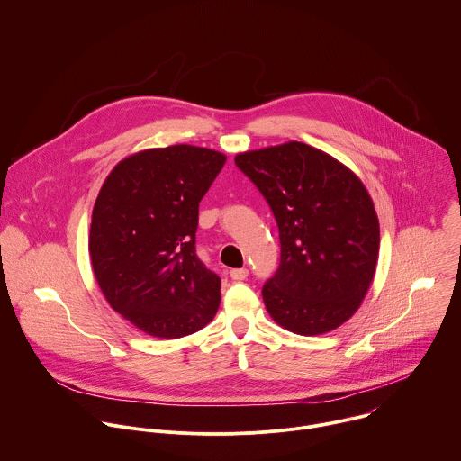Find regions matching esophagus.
Masks as SVG:
<instances>
[{
  "mask_svg": "<svg viewBox=\"0 0 461 461\" xmlns=\"http://www.w3.org/2000/svg\"><path fill=\"white\" fill-rule=\"evenodd\" d=\"M229 274H230V277H232L234 281H245V279L249 277V270H247V268H234V270H230Z\"/></svg>",
  "mask_w": 461,
  "mask_h": 461,
  "instance_id": "1",
  "label": "esophagus"
}]
</instances>
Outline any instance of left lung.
<instances>
[{
	"label": "left lung",
	"instance_id": "1",
	"mask_svg": "<svg viewBox=\"0 0 461 461\" xmlns=\"http://www.w3.org/2000/svg\"><path fill=\"white\" fill-rule=\"evenodd\" d=\"M234 162L279 229V268L261 290L267 312L297 335L335 330L358 310L378 259L380 227L364 184L303 142L240 153Z\"/></svg>",
	"mask_w": 461,
	"mask_h": 461
}]
</instances>
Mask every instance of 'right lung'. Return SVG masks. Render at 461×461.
<instances>
[{
  "mask_svg": "<svg viewBox=\"0 0 461 461\" xmlns=\"http://www.w3.org/2000/svg\"><path fill=\"white\" fill-rule=\"evenodd\" d=\"M225 155L187 144L119 162L95 200L90 258L115 312L144 333L178 339L220 306V277L196 256L198 207Z\"/></svg>",
  "mask_w": 461,
  "mask_h": 461,
  "instance_id": "add662e5",
  "label": "right lung"
}]
</instances>
